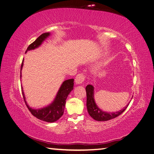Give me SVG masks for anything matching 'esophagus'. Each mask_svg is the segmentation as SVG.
Returning <instances> with one entry per match:
<instances>
[{"label": "esophagus", "instance_id": "34e87169", "mask_svg": "<svg viewBox=\"0 0 154 154\" xmlns=\"http://www.w3.org/2000/svg\"><path fill=\"white\" fill-rule=\"evenodd\" d=\"M85 78L84 74H78L75 78V83L76 85H80L83 82Z\"/></svg>", "mask_w": 154, "mask_h": 154}]
</instances>
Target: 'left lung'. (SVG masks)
Returning a JSON list of instances; mask_svg holds the SVG:
<instances>
[{
	"label": "left lung",
	"instance_id": "1",
	"mask_svg": "<svg viewBox=\"0 0 154 154\" xmlns=\"http://www.w3.org/2000/svg\"><path fill=\"white\" fill-rule=\"evenodd\" d=\"M85 89L87 93V111L91 117L97 121V122H106V121H109L110 119L118 117V116H119L120 114H122L123 112L129 105L128 103L125 108L119 111L116 112H107L103 111L101 109H100L96 105L94 97V87L92 85H88L86 87Z\"/></svg>",
	"mask_w": 154,
	"mask_h": 154
}]
</instances>
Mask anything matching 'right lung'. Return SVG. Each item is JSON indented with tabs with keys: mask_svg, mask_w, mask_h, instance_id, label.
Returning a JSON list of instances; mask_svg holds the SVG:
<instances>
[{
	"mask_svg": "<svg viewBox=\"0 0 154 154\" xmlns=\"http://www.w3.org/2000/svg\"><path fill=\"white\" fill-rule=\"evenodd\" d=\"M51 35L50 32H45L42 35H41L39 37L37 38V39L33 42L32 44H31L29 47L27 48L26 53L27 51L35 49L42 44L43 42ZM23 65H24V59L22 60L21 68H20V78L22 77L21 71L23 67ZM74 87V79H69L66 81H64L61 87H60L59 90L57 92V95L53 101L48 105L47 106H45L44 108L35 109H32L27 104V102L26 101V97L24 96V91H23V88H22V95L24 97V100L26 104L27 109L31 112V113L35 117L38 118L40 120H42L44 122H49V123H53L55 122L56 121L58 120L60 118L62 117L63 114V111L65 105H66V100L68 95L70 94L72 90Z\"/></svg>",
	"mask_w": 154,
	"mask_h": 154,
	"instance_id": "1",
	"label": "right lung"
}]
</instances>
